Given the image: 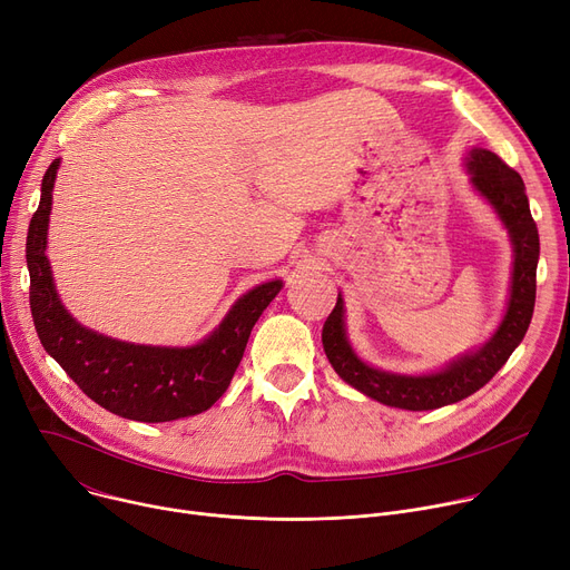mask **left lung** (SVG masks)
<instances>
[{"label":"left lung","instance_id":"8db88e82","mask_svg":"<svg viewBox=\"0 0 570 570\" xmlns=\"http://www.w3.org/2000/svg\"><path fill=\"white\" fill-rule=\"evenodd\" d=\"M466 175L472 188L494 209L507 227L513 246V269L507 313L492 336L470 352H464L432 373H391L365 363L347 338L345 301L338 292L336 308L324 322L322 345L333 371L343 382L377 400L382 405L423 412L453 405L458 400L485 386L513 350L522 343L537 301V266H539V229L529 212V199L522 177L511 170L497 154L472 147L464 156Z\"/></svg>","mask_w":570,"mask_h":570}]
</instances>
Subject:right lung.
Segmentation results:
<instances>
[{
    "instance_id": "add662e5",
    "label": "right lung",
    "mask_w": 570,
    "mask_h": 570,
    "mask_svg": "<svg viewBox=\"0 0 570 570\" xmlns=\"http://www.w3.org/2000/svg\"><path fill=\"white\" fill-rule=\"evenodd\" d=\"M59 163L55 158L43 175L41 203L27 232L29 308L41 345L94 403L121 419L165 423L207 412L227 391L255 322L283 281L242 294L209 336L188 347L126 343L82 326L63 308L46 255Z\"/></svg>"
}]
</instances>
